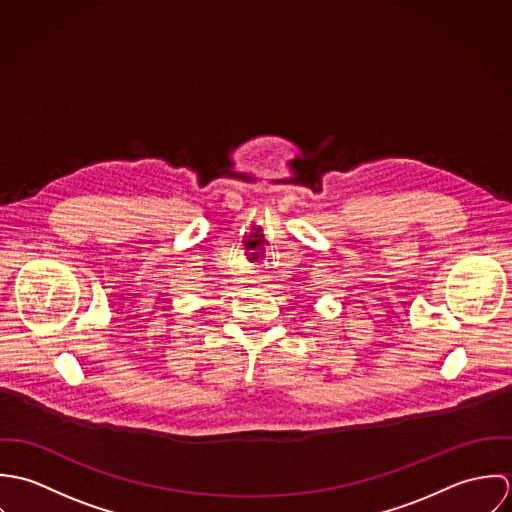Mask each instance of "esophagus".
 I'll return each mask as SVG.
<instances>
[{
	"label": "esophagus",
	"instance_id": "34e87169",
	"mask_svg": "<svg viewBox=\"0 0 512 512\" xmlns=\"http://www.w3.org/2000/svg\"><path fill=\"white\" fill-rule=\"evenodd\" d=\"M252 282H254V284H258V286H262V284L266 282V272H262V270L254 272V276H252Z\"/></svg>",
	"mask_w": 512,
	"mask_h": 512
}]
</instances>
